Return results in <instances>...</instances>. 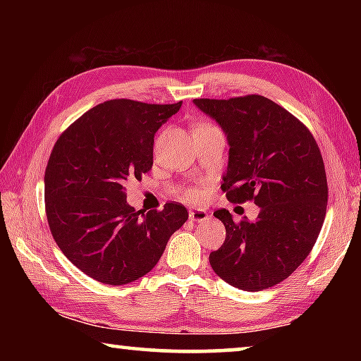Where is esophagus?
Listing matches in <instances>:
<instances>
[{
  "instance_id": "1",
  "label": "esophagus",
  "mask_w": 361,
  "mask_h": 361,
  "mask_svg": "<svg viewBox=\"0 0 361 361\" xmlns=\"http://www.w3.org/2000/svg\"><path fill=\"white\" fill-rule=\"evenodd\" d=\"M189 218H191V221H197V223H202L205 221L207 218H209V213L202 209H197V210H191L189 212Z\"/></svg>"
}]
</instances>
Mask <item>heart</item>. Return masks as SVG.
<instances>
[{
    "label": "heart",
    "mask_w": 361,
    "mask_h": 361,
    "mask_svg": "<svg viewBox=\"0 0 361 361\" xmlns=\"http://www.w3.org/2000/svg\"><path fill=\"white\" fill-rule=\"evenodd\" d=\"M200 126H205V124H200ZM180 195L183 199L191 200V202H199V200H202L204 197V191L197 186H188L181 189Z\"/></svg>",
    "instance_id": "1"
}]
</instances>
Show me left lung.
Listing matches in <instances>:
<instances>
[{
	"label": "left lung",
	"mask_w": 361,
	"mask_h": 361,
	"mask_svg": "<svg viewBox=\"0 0 361 361\" xmlns=\"http://www.w3.org/2000/svg\"><path fill=\"white\" fill-rule=\"evenodd\" d=\"M194 105L228 135L226 197L259 207L255 221H234L226 209L213 213L226 240L210 253L212 269L240 290L271 288L307 258L325 221L328 183L319 145L301 121L262 95L195 99Z\"/></svg>",
	"instance_id": "1"
}]
</instances>
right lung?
I'll return each mask as SVG.
<instances>
[{
  "instance_id": "right-lung-1",
  "label": "right lung",
  "mask_w": 361,
  "mask_h": 361,
  "mask_svg": "<svg viewBox=\"0 0 361 361\" xmlns=\"http://www.w3.org/2000/svg\"><path fill=\"white\" fill-rule=\"evenodd\" d=\"M181 103L103 102L54 145L44 173L49 229L66 258L97 282L126 285L146 276L186 223L185 205L143 213L124 192L127 180L151 170L154 133Z\"/></svg>"
}]
</instances>
